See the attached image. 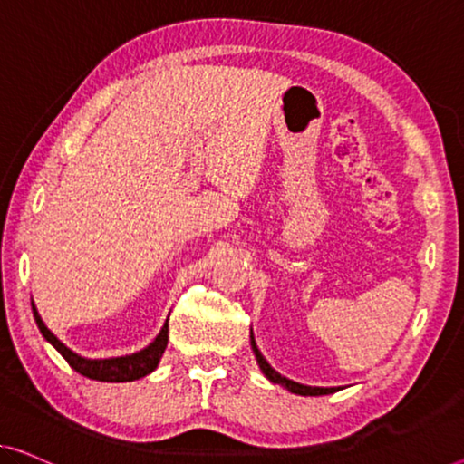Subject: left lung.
<instances>
[{"label": "left lung", "mask_w": 464, "mask_h": 464, "mask_svg": "<svg viewBox=\"0 0 464 464\" xmlns=\"http://www.w3.org/2000/svg\"><path fill=\"white\" fill-rule=\"evenodd\" d=\"M250 343H252V350H254V356H256V362H258L260 371L265 372V377L268 379V382H273L276 385L285 387L287 392L292 393H298V396H327V393H334L340 390V387H314V385H304V383H298V382H292V379L283 377L281 372H276L271 364L266 362V358L262 356V352L258 350V345H256V340H254V334L250 335Z\"/></svg>", "instance_id": "1"}]
</instances>
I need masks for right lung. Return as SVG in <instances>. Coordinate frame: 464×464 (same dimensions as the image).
<instances>
[{
	"label": "right lung",
	"mask_w": 464,
	"mask_h": 464,
	"mask_svg": "<svg viewBox=\"0 0 464 464\" xmlns=\"http://www.w3.org/2000/svg\"><path fill=\"white\" fill-rule=\"evenodd\" d=\"M33 314H34V321H37L41 335H44L45 340L50 342L62 356H64V361L71 364L74 371L81 372L82 377L95 379V382L124 383V382H135V379L150 375L151 371H156V366L160 362V358L166 350V343H169V319H166L160 334L156 335V340L150 345H145V348L140 352H133V354H127V356H114V358H85L77 354V352H72L68 345L62 343L58 337L47 329V324L39 316L34 304H33Z\"/></svg>",
	"instance_id": "obj_1"
}]
</instances>
